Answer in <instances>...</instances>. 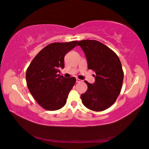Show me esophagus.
I'll return each instance as SVG.
<instances>
[{
  "label": "esophagus",
  "mask_w": 149,
  "mask_h": 149,
  "mask_svg": "<svg viewBox=\"0 0 149 149\" xmlns=\"http://www.w3.org/2000/svg\"><path fill=\"white\" fill-rule=\"evenodd\" d=\"M81 81H82V80H81V79H78V78L76 79V82H77V83H79V82H81Z\"/></svg>",
  "instance_id": "esophagus-1"
}]
</instances>
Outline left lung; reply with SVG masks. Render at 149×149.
<instances>
[{"instance_id":"1","label":"left lung","mask_w":149,"mask_h":149,"mask_svg":"<svg viewBox=\"0 0 149 149\" xmlns=\"http://www.w3.org/2000/svg\"><path fill=\"white\" fill-rule=\"evenodd\" d=\"M87 61L88 69L95 72L93 84L87 81V90L81 95L89 109L101 111L110 107L121 92L124 74L121 63L112 49L100 42L85 40L78 42Z\"/></svg>"}]
</instances>
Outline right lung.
Wrapping results in <instances>:
<instances>
[{
    "label": "right lung",
    "mask_w": 149,
    "mask_h": 149,
    "mask_svg": "<svg viewBox=\"0 0 149 149\" xmlns=\"http://www.w3.org/2000/svg\"><path fill=\"white\" fill-rule=\"evenodd\" d=\"M77 41L48 44L35 56L26 74L28 88L42 107L48 111L60 109L65 105L74 77L65 78L58 74L64 68V56L74 48Z\"/></svg>",
    "instance_id": "right-lung-1"
}]
</instances>
